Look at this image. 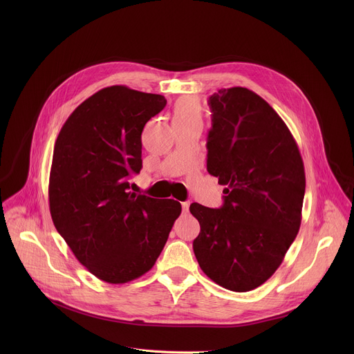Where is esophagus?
<instances>
[{
  "instance_id": "esophagus-1",
  "label": "esophagus",
  "mask_w": 354,
  "mask_h": 354,
  "mask_svg": "<svg viewBox=\"0 0 354 354\" xmlns=\"http://www.w3.org/2000/svg\"><path fill=\"white\" fill-rule=\"evenodd\" d=\"M189 206H190L189 201H183V203H182V209H183V212H185V213H187V212H189Z\"/></svg>"
}]
</instances>
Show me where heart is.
<instances>
[{"instance_id":"1","label":"heart","mask_w":354,"mask_h":354,"mask_svg":"<svg viewBox=\"0 0 354 354\" xmlns=\"http://www.w3.org/2000/svg\"><path fill=\"white\" fill-rule=\"evenodd\" d=\"M175 122H200L201 108L193 99H182L175 106Z\"/></svg>"}]
</instances>
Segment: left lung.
Masks as SVG:
<instances>
[{"instance_id":"1","label":"left lung","mask_w":354,"mask_h":354,"mask_svg":"<svg viewBox=\"0 0 354 354\" xmlns=\"http://www.w3.org/2000/svg\"><path fill=\"white\" fill-rule=\"evenodd\" d=\"M209 105L207 171L227 187L220 209L190 205L200 224L193 250L214 283L250 291L279 269L298 234L304 162L287 124L254 91L224 88Z\"/></svg>"}]
</instances>
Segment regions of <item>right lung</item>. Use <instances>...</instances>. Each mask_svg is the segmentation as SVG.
Masks as SVG:
<instances>
[{
    "mask_svg": "<svg viewBox=\"0 0 354 354\" xmlns=\"http://www.w3.org/2000/svg\"><path fill=\"white\" fill-rule=\"evenodd\" d=\"M167 105L124 85L97 91L68 116L53 151L48 206L56 230L99 280L123 284L153 268L182 206L130 192L141 133Z\"/></svg>",
    "mask_w": 354,
    "mask_h": 354,
    "instance_id": "1",
    "label": "right lung"
}]
</instances>
